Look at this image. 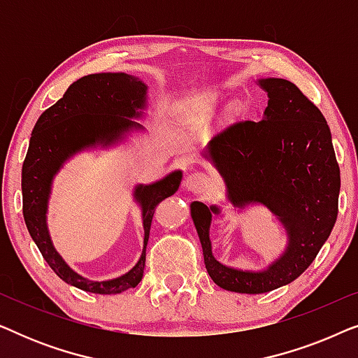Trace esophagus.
<instances>
[{"mask_svg":"<svg viewBox=\"0 0 358 358\" xmlns=\"http://www.w3.org/2000/svg\"><path fill=\"white\" fill-rule=\"evenodd\" d=\"M208 182H210L208 176L205 173H199L197 171V173L189 174L187 178H185L184 185H185V189L190 190V192L199 194V192H203V190L208 187Z\"/></svg>","mask_w":358,"mask_h":358,"instance_id":"esophagus-1","label":"esophagus"}]
</instances>
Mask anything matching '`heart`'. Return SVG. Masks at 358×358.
Instances as JSON below:
<instances>
[{
    "label": "heart",
    "mask_w": 358,
    "mask_h": 358,
    "mask_svg": "<svg viewBox=\"0 0 358 358\" xmlns=\"http://www.w3.org/2000/svg\"><path fill=\"white\" fill-rule=\"evenodd\" d=\"M200 107H202V109H205V110H210V109H212V104H210V101H208V102H203V104Z\"/></svg>",
    "instance_id": "obj_1"
}]
</instances>
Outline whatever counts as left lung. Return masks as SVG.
I'll list each match as a JSON object with an SVG mask.
<instances>
[{
	"mask_svg": "<svg viewBox=\"0 0 358 358\" xmlns=\"http://www.w3.org/2000/svg\"><path fill=\"white\" fill-rule=\"evenodd\" d=\"M259 85L268 94L264 119L239 120L220 131L208 155L233 205L262 203L277 215L288 233L287 251L262 272L223 266L213 257L208 236L218 208L190 205L208 275L238 293H266L300 277L329 238L339 212L341 171L324 115L290 81L267 78Z\"/></svg>",
	"mask_w": 358,
	"mask_h": 358,
	"instance_id": "1",
	"label": "left lung"
}]
</instances>
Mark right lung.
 Returning <instances> with one entry per match:
<instances>
[{
	"instance_id": "right-lung-1",
	"label": "right lung",
	"mask_w": 358,
	"mask_h": 358,
	"mask_svg": "<svg viewBox=\"0 0 358 358\" xmlns=\"http://www.w3.org/2000/svg\"><path fill=\"white\" fill-rule=\"evenodd\" d=\"M146 101V86L125 73L87 75L73 83L62 99L38 117L22 164V213L34 243L52 271L62 280L85 292L112 295L134 288L143 277L146 243L155 208L179 189L180 171L150 185H138L135 199L143 208V252L136 266L114 280L92 282L78 275L55 251L48 234L45 213L53 176L63 161L86 146L112 143L125 131L140 129L130 117H140Z\"/></svg>"
}]
</instances>
